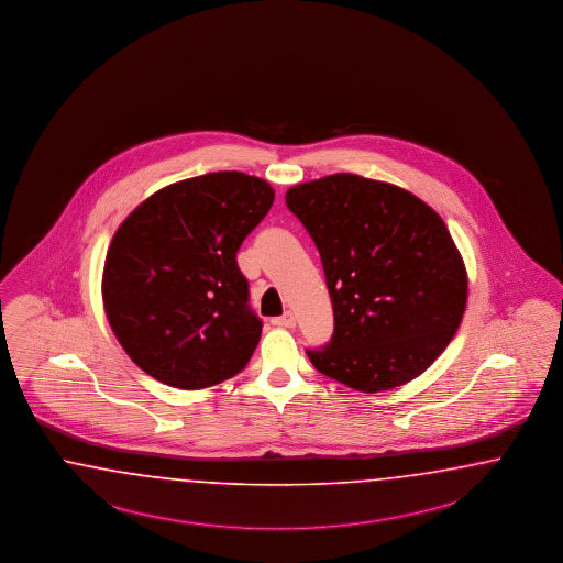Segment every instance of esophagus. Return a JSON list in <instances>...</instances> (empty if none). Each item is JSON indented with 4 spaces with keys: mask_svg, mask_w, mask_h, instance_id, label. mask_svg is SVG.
I'll return each mask as SVG.
<instances>
[{
    "mask_svg": "<svg viewBox=\"0 0 563 563\" xmlns=\"http://www.w3.org/2000/svg\"><path fill=\"white\" fill-rule=\"evenodd\" d=\"M273 324L276 328H295V316L287 311L285 316H278V318H274Z\"/></svg>",
    "mask_w": 563,
    "mask_h": 563,
    "instance_id": "34e87169",
    "label": "esophagus"
}]
</instances>
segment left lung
Instances as JSON below:
<instances>
[{
    "label": "left lung",
    "mask_w": 563,
    "mask_h": 563,
    "mask_svg": "<svg viewBox=\"0 0 563 563\" xmlns=\"http://www.w3.org/2000/svg\"><path fill=\"white\" fill-rule=\"evenodd\" d=\"M287 208L313 239L334 309L320 374L358 393L402 386L461 325L466 271L442 219L407 189L336 173L295 186Z\"/></svg>",
    "instance_id": "obj_1"
}]
</instances>
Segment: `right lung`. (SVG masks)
Masks as SVG:
<instances>
[{"instance_id":"obj_1","label":"right lung","mask_w":563,"mask_h":563,"mask_svg":"<svg viewBox=\"0 0 563 563\" xmlns=\"http://www.w3.org/2000/svg\"><path fill=\"white\" fill-rule=\"evenodd\" d=\"M273 202L266 181L219 170L156 191L121 222L104 260L102 301L140 369L198 390L247 365L262 320L238 252Z\"/></svg>"}]
</instances>
